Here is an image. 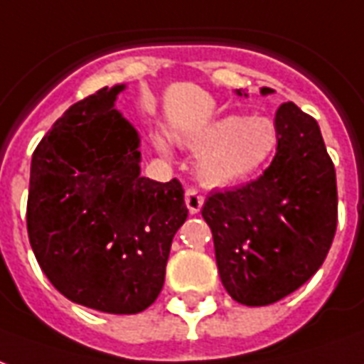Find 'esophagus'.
<instances>
[{"mask_svg":"<svg viewBox=\"0 0 364 364\" xmlns=\"http://www.w3.org/2000/svg\"><path fill=\"white\" fill-rule=\"evenodd\" d=\"M185 204H187V208H189L191 214H198L204 204L203 193L198 189H195V187L187 189V193H185Z\"/></svg>","mask_w":364,"mask_h":364,"instance_id":"obj_1","label":"esophagus"}]
</instances>
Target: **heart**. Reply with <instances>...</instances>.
<instances>
[{
	"mask_svg": "<svg viewBox=\"0 0 364 364\" xmlns=\"http://www.w3.org/2000/svg\"><path fill=\"white\" fill-rule=\"evenodd\" d=\"M185 144L200 152L198 175L206 185L230 187L247 181L270 160L278 146V131L270 119L228 115L212 121L196 133L183 139ZM156 148L169 154L168 141L156 134Z\"/></svg>",
	"mask_w": 364,
	"mask_h": 364,
	"instance_id": "obj_1",
	"label": "heart"
}]
</instances>
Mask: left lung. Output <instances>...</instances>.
Returning <instances> with one entry per match:
<instances>
[{"label": "left lung", "instance_id": "1", "mask_svg": "<svg viewBox=\"0 0 364 364\" xmlns=\"http://www.w3.org/2000/svg\"><path fill=\"white\" fill-rule=\"evenodd\" d=\"M276 131L278 148L264 173L239 189L210 193L203 206L223 287L247 306L272 305L311 279L338 225L336 169L318 123L285 102Z\"/></svg>", "mask_w": 364, "mask_h": 364}]
</instances>
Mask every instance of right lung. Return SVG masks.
Returning <instances> with one entry per match:
<instances>
[{"mask_svg": "<svg viewBox=\"0 0 364 364\" xmlns=\"http://www.w3.org/2000/svg\"><path fill=\"white\" fill-rule=\"evenodd\" d=\"M125 85L73 104L32 154L26 230L52 285L73 303L136 314L166 278L187 220L185 191L141 177L139 134L114 109Z\"/></svg>", "mask_w": 364, "mask_h": 364, "instance_id": "add662e5", "label": "right lung"}]
</instances>
